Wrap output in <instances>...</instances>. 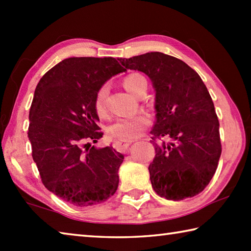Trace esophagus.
Returning <instances> with one entry per match:
<instances>
[{"instance_id":"esophagus-1","label":"esophagus","mask_w":251,"mask_h":251,"mask_svg":"<svg viewBox=\"0 0 251 251\" xmlns=\"http://www.w3.org/2000/svg\"><path fill=\"white\" fill-rule=\"evenodd\" d=\"M133 142H115L114 143V148L118 151H125L127 148L130 146V144Z\"/></svg>"}]
</instances>
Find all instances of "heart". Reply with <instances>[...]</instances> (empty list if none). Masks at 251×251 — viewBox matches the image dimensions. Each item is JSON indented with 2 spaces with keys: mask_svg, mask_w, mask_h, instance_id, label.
<instances>
[{
  "mask_svg": "<svg viewBox=\"0 0 251 251\" xmlns=\"http://www.w3.org/2000/svg\"><path fill=\"white\" fill-rule=\"evenodd\" d=\"M123 85L127 91L134 95H137L142 88H147L146 78L139 73H131L127 75L123 80ZM107 94L108 86L106 84L101 85L95 93L93 105H94L97 116L100 118L107 116V106H106ZM150 117L145 114L118 118L108 126L107 134L110 138L118 142H131L142 134V131L150 125Z\"/></svg>",
  "mask_w": 251,
  "mask_h": 251,
  "instance_id": "1",
  "label": "heart"
}]
</instances>
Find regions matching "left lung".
<instances>
[{"label": "left lung", "mask_w": 251, "mask_h": 251, "mask_svg": "<svg viewBox=\"0 0 251 251\" xmlns=\"http://www.w3.org/2000/svg\"><path fill=\"white\" fill-rule=\"evenodd\" d=\"M137 70L156 91V123L151 134L155 158L148 171L155 193L182 201L209 184L222 155L219 122L209 92L196 71L171 55L151 52L120 58Z\"/></svg>", "instance_id": "8db88e82"}]
</instances>
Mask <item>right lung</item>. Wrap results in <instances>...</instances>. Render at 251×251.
Listing matches in <instances>:
<instances>
[{"instance_id":"add662e5","label":"right lung","mask_w":251,"mask_h":251,"mask_svg":"<svg viewBox=\"0 0 251 251\" xmlns=\"http://www.w3.org/2000/svg\"><path fill=\"white\" fill-rule=\"evenodd\" d=\"M126 70L114 57H70L43 75L29 108L27 136L43 185L77 207L104 202L116 193L124 155L96 148L103 136L94 96Z\"/></svg>"}]
</instances>
